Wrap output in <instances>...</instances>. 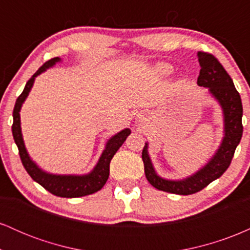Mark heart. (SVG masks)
Returning <instances> with one entry per match:
<instances>
[{
  "instance_id": "b5f03b06",
  "label": "heart",
  "mask_w": 250,
  "mask_h": 250,
  "mask_svg": "<svg viewBox=\"0 0 250 250\" xmlns=\"http://www.w3.org/2000/svg\"><path fill=\"white\" fill-rule=\"evenodd\" d=\"M159 70L161 71L162 74H169L171 71V68L169 67V65H167V64H161L159 67Z\"/></svg>"
}]
</instances>
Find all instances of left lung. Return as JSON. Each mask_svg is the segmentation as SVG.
I'll use <instances>...</instances> for the list:
<instances>
[{"instance_id": "left-lung-1", "label": "left lung", "mask_w": 250, "mask_h": 250, "mask_svg": "<svg viewBox=\"0 0 250 250\" xmlns=\"http://www.w3.org/2000/svg\"><path fill=\"white\" fill-rule=\"evenodd\" d=\"M197 56L201 65L197 84L209 88V91L220 102L225 114V137L217 153L208 165L183 181H168L157 176L149 159L147 145L145 146L142 160L148 182L159 190L171 194H195L207 187L214 180L219 179L230 166L235 149L242 137V102L233 80L213 54L197 51Z\"/></svg>"}]
</instances>
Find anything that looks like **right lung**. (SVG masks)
Wrapping results in <instances>:
<instances>
[{
  "mask_svg": "<svg viewBox=\"0 0 250 250\" xmlns=\"http://www.w3.org/2000/svg\"><path fill=\"white\" fill-rule=\"evenodd\" d=\"M57 61H60L59 57H54L49 60L40 67V69L34 74L33 76L28 80L27 84L21 93V95L17 97L15 102V107L13 111V125H11V130H13V136L15 140V143L19 148V154L21 157L22 165L27 173L30 175V177L37 183L42 186L45 190L49 193L60 197H81L85 195H90L96 193L101 189L107 182L109 177V165H110L111 159L115 155V153L121 147L122 143L125 141L128 135L130 134V129H125V130L120 131L115 136L111 137L107 143L104 151L100 157L99 163L94 170L90 174L83 175V176H74V175H51L42 171L41 169L37 168V166L30 160L29 155L25 150L23 139H22L21 134V125H20V109H21L22 103L24 102L25 97L29 94L31 87L35 77L44 71L47 68L54 65Z\"/></svg>",
  "mask_w": 250,
  "mask_h": 250,
  "instance_id": "1",
  "label": "right lung"
}]
</instances>
